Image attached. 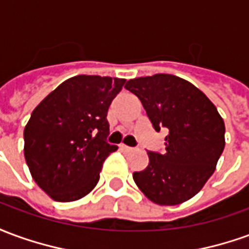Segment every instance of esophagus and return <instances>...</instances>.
Here are the masks:
<instances>
[{
  "instance_id": "34e87169",
  "label": "esophagus",
  "mask_w": 249,
  "mask_h": 249,
  "mask_svg": "<svg viewBox=\"0 0 249 249\" xmlns=\"http://www.w3.org/2000/svg\"><path fill=\"white\" fill-rule=\"evenodd\" d=\"M120 149L124 152V153H129V152L133 151L135 148H132V146H128V145H124V144H121V145H120Z\"/></svg>"
}]
</instances>
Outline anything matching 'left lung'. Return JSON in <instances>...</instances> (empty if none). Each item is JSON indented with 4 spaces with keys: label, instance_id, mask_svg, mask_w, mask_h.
<instances>
[{
    "label": "left lung",
    "instance_id": "left-lung-1",
    "mask_svg": "<svg viewBox=\"0 0 249 249\" xmlns=\"http://www.w3.org/2000/svg\"><path fill=\"white\" fill-rule=\"evenodd\" d=\"M142 104L156 132L167 130L165 149L148 152L149 164L133 180L151 201L184 203L204 187L224 151V121L213 104L191 82L157 73L125 84Z\"/></svg>",
    "mask_w": 249,
    "mask_h": 249
}]
</instances>
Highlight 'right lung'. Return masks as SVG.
<instances>
[{
  "instance_id": "obj_1",
  "label": "right lung",
  "mask_w": 249,
  "mask_h": 249,
  "mask_svg": "<svg viewBox=\"0 0 249 249\" xmlns=\"http://www.w3.org/2000/svg\"><path fill=\"white\" fill-rule=\"evenodd\" d=\"M124 84V78L71 77L32 112L24 130L25 160L38 187L56 201L88 195L105 159L117 151L107 141V114Z\"/></svg>"
}]
</instances>
